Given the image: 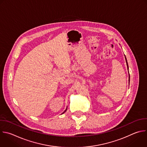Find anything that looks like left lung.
<instances>
[{
	"mask_svg": "<svg viewBox=\"0 0 147 147\" xmlns=\"http://www.w3.org/2000/svg\"><path fill=\"white\" fill-rule=\"evenodd\" d=\"M125 60H126V65H127V70H128V71H129V67H128V64H127V59H126V58L125 57ZM129 81H130V76L129 75Z\"/></svg>",
	"mask_w": 147,
	"mask_h": 147,
	"instance_id": "left-lung-1",
	"label": "left lung"
}]
</instances>
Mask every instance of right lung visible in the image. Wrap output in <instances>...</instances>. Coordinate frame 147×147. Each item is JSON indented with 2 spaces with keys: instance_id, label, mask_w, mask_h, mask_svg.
<instances>
[{
  "instance_id": "add662e5",
  "label": "right lung",
  "mask_w": 147,
  "mask_h": 147,
  "mask_svg": "<svg viewBox=\"0 0 147 147\" xmlns=\"http://www.w3.org/2000/svg\"><path fill=\"white\" fill-rule=\"evenodd\" d=\"M66 110H67V109H66V110H65V111H64V112H63V113H62V114H63V113H65V112H66Z\"/></svg>"
}]
</instances>
